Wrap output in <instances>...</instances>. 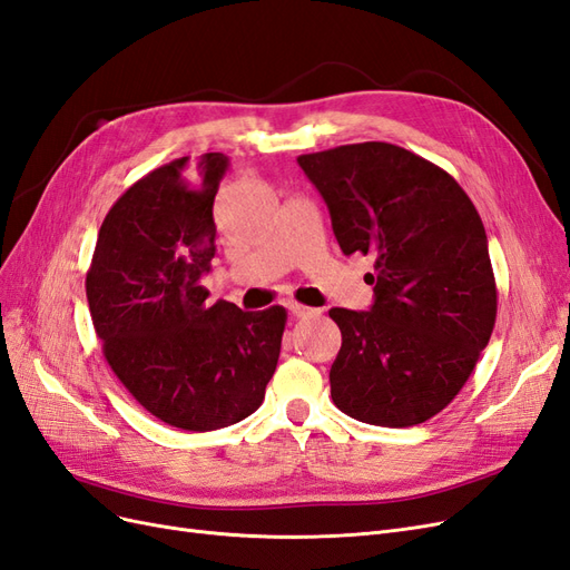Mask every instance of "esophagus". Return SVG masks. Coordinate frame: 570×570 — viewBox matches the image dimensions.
I'll return each instance as SVG.
<instances>
[{
	"mask_svg": "<svg viewBox=\"0 0 570 570\" xmlns=\"http://www.w3.org/2000/svg\"><path fill=\"white\" fill-rule=\"evenodd\" d=\"M287 308H289V314L295 316V318H314V316L321 314V308L304 306V304H299V302H289Z\"/></svg>",
	"mask_w": 570,
	"mask_h": 570,
	"instance_id": "1",
	"label": "esophagus"
}]
</instances>
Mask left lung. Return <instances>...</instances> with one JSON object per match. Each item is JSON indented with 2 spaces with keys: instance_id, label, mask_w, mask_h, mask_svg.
<instances>
[{
  "instance_id": "obj_1",
  "label": "left lung",
  "mask_w": 570,
  "mask_h": 570,
  "mask_svg": "<svg viewBox=\"0 0 570 570\" xmlns=\"http://www.w3.org/2000/svg\"><path fill=\"white\" fill-rule=\"evenodd\" d=\"M344 254L373 256L371 312L331 308V396L385 428L433 419L469 381L497 318L488 235L444 168L390 142L302 154Z\"/></svg>"
}]
</instances>
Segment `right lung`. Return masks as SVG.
I'll return each instance as SVG.
<instances>
[{
	"label": "right lung",
	"instance_id": "1",
	"mask_svg": "<svg viewBox=\"0 0 570 570\" xmlns=\"http://www.w3.org/2000/svg\"><path fill=\"white\" fill-rule=\"evenodd\" d=\"M228 159L164 164L116 199L88 271L90 314L107 364L159 421L206 433L247 419L278 366L287 312L209 304L214 197Z\"/></svg>",
	"mask_w": 570,
	"mask_h": 570
}]
</instances>
